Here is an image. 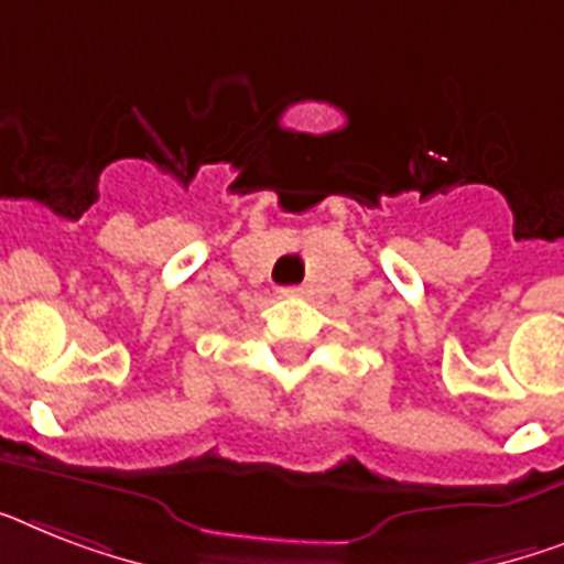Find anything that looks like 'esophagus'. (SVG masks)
Segmentation results:
<instances>
[{"label":"esophagus","instance_id":"obj_1","mask_svg":"<svg viewBox=\"0 0 564 564\" xmlns=\"http://www.w3.org/2000/svg\"><path fill=\"white\" fill-rule=\"evenodd\" d=\"M304 286H290V290H281V295H286V297H301L304 295Z\"/></svg>","mask_w":564,"mask_h":564}]
</instances>
